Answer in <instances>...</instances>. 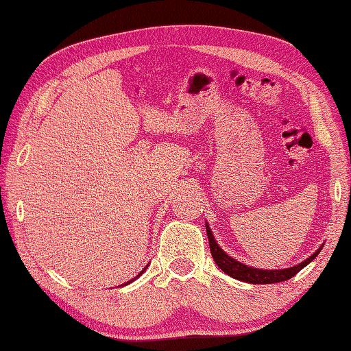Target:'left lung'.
<instances>
[{
	"label": "left lung",
	"mask_w": 351,
	"mask_h": 351,
	"mask_svg": "<svg viewBox=\"0 0 351 351\" xmlns=\"http://www.w3.org/2000/svg\"><path fill=\"white\" fill-rule=\"evenodd\" d=\"M206 234L209 240V250H211L213 259L217 266L221 267V271H224L227 276L234 277L237 280L248 282V284H277V282H284L292 279V277L303 269L304 266H308L309 263L315 259L317 254H319L321 248L311 254V256L304 259L303 263H300L297 266L287 267V269H256V267L247 266L243 263L237 261L232 256H229L224 250H222L217 242L215 240V235H213L211 229L206 224Z\"/></svg>",
	"instance_id": "obj_1"
}]
</instances>
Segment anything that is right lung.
Here are the masks:
<instances>
[{"mask_svg": "<svg viewBox=\"0 0 351 351\" xmlns=\"http://www.w3.org/2000/svg\"><path fill=\"white\" fill-rule=\"evenodd\" d=\"M145 269H147V267H145ZM145 269H143V271H145ZM143 271H142V272H143ZM142 272H140V274H142ZM140 274H138V276H140ZM138 276H136V277H138ZM132 280H134V279H132ZM132 280H130V282H132ZM130 282H127V284H130Z\"/></svg>", "mask_w": 351, "mask_h": 351, "instance_id": "add662e5", "label": "right lung"}]
</instances>
